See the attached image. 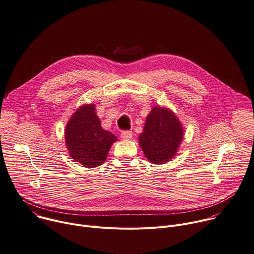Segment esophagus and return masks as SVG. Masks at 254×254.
<instances>
[{"label":"esophagus","mask_w":254,"mask_h":254,"mask_svg":"<svg viewBox=\"0 0 254 254\" xmlns=\"http://www.w3.org/2000/svg\"><path fill=\"white\" fill-rule=\"evenodd\" d=\"M132 136V132L130 130H123L121 133V137L123 139H130Z\"/></svg>","instance_id":"esophagus-1"}]
</instances>
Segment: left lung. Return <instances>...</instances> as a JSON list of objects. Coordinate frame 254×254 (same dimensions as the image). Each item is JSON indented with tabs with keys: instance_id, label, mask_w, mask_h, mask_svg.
Here are the masks:
<instances>
[{
	"instance_id": "left-lung-1",
	"label": "left lung",
	"mask_w": 254,
	"mask_h": 254,
	"mask_svg": "<svg viewBox=\"0 0 254 254\" xmlns=\"http://www.w3.org/2000/svg\"><path fill=\"white\" fill-rule=\"evenodd\" d=\"M183 136V127L177 117L171 111L155 107L139 134V145L150 162L161 164L176 155Z\"/></svg>"
}]
</instances>
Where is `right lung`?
Returning <instances> with one entry per match:
<instances>
[{
	"instance_id": "right-lung-1",
	"label": "right lung",
	"mask_w": 254,
	"mask_h": 254,
	"mask_svg": "<svg viewBox=\"0 0 254 254\" xmlns=\"http://www.w3.org/2000/svg\"><path fill=\"white\" fill-rule=\"evenodd\" d=\"M65 143L72 159L84 167H96L107 159L118 137L105 130L96 115L94 105L80 107L65 127Z\"/></svg>"
}]
</instances>
